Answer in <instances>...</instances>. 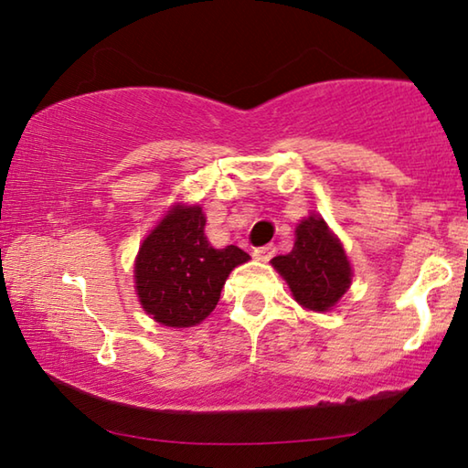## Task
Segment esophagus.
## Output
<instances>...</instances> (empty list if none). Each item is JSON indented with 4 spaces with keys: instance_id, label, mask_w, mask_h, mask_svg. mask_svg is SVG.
I'll return each mask as SVG.
<instances>
[{
    "instance_id": "34e87169",
    "label": "esophagus",
    "mask_w": 468,
    "mask_h": 468,
    "mask_svg": "<svg viewBox=\"0 0 468 468\" xmlns=\"http://www.w3.org/2000/svg\"><path fill=\"white\" fill-rule=\"evenodd\" d=\"M274 253H276V245L272 243L253 250V256H256V260H260V262H268V260H272Z\"/></svg>"
}]
</instances>
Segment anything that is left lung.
Here are the masks:
<instances>
[{
  "instance_id": "left-lung-1",
  "label": "left lung",
  "mask_w": 468,
  "mask_h": 468,
  "mask_svg": "<svg viewBox=\"0 0 468 468\" xmlns=\"http://www.w3.org/2000/svg\"><path fill=\"white\" fill-rule=\"evenodd\" d=\"M295 237L292 250L272 258V266L287 281L299 305L328 312L351 287L353 272L343 243L318 215L301 220Z\"/></svg>"
}]
</instances>
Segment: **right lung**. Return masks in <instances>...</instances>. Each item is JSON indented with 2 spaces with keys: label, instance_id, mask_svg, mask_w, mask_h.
<instances>
[{
  "label": "right lung",
  "instance_id": "add662e5",
  "mask_svg": "<svg viewBox=\"0 0 468 468\" xmlns=\"http://www.w3.org/2000/svg\"><path fill=\"white\" fill-rule=\"evenodd\" d=\"M200 206L177 204L140 245L133 276L148 315L171 328H189L215 310L227 276L250 256L237 245L212 248Z\"/></svg>",
  "mask_w": 468,
  "mask_h": 468
}]
</instances>
